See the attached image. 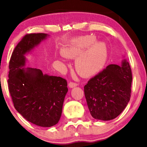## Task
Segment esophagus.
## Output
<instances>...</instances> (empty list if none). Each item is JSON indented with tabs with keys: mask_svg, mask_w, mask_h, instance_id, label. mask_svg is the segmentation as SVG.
Returning <instances> with one entry per match:
<instances>
[{
	"mask_svg": "<svg viewBox=\"0 0 147 147\" xmlns=\"http://www.w3.org/2000/svg\"><path fill=\"white\" fill-rule=\"evenodd\" d=\"M77 86H78V83H75V82H70L69 84V86L70 87V88H74V87H76Z\"/></svg>",
	"mask_w": 147,
	"mask_h": 147,
	"instance_id": "1",
	"label": "esophagus"
}]
</instances>
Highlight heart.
<instances>
[{"mask_svg": "<svg viewBox=\"0 0 147 147\" xmlns=\"http://www.w3.org/2000/svg\"><path fill=\"white\" fill-rule=\"evenodd\" d=\"M95 41L96 38L93 36L79 37L63 49L65 56L70 58L78 56L75 67L82 76L94 75L100 71L104 63V47L102 43H94ZM87 48L88 49H86ZM85 49L86 50L84 51Z\"/></svg>", "mask_w": 147, "mask_h": 147, "instance_id": "heart-1", "label": "heart"}]
</instances>
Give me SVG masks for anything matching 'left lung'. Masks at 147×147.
Here are the masks:
<instances>
[{"label": "left lung", "mask_w": 147, "mask_h": 147, "mask_svg": "<svg viewBox=\"0 0 147 147\" xmlns=\"http://www.w3.org/2000/svg\"><path fill=\"white\" fill-rule=\"evenodd\" d=\"M132 74L125 59L122 65L111 64L88 81L84 94L94 119L109 121L120 115L130 98Z\"/></svg>", "instance_id": "1"}]
</instances>
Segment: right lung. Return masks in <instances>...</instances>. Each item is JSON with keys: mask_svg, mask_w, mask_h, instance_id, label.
<instances>
[{"mask_svg": "<svg viewBox=\"0 0 147 147\" xmlns=\"http://www.w3.org/2000/svg\"><path fill=\"white\" fill-rule=\"evenodd\" d=\"M43 33L27 34L17 45L9 62L8 89L16 110L36 125L51 127L62 113L67 82L59 76L43 74L39 69L25 65L24 54L45 39Z\"/></svg>", "mask_w": 147, "mask_h": 147, "instance_id": "obj_1", "label": "right lung"}]
</instances>
